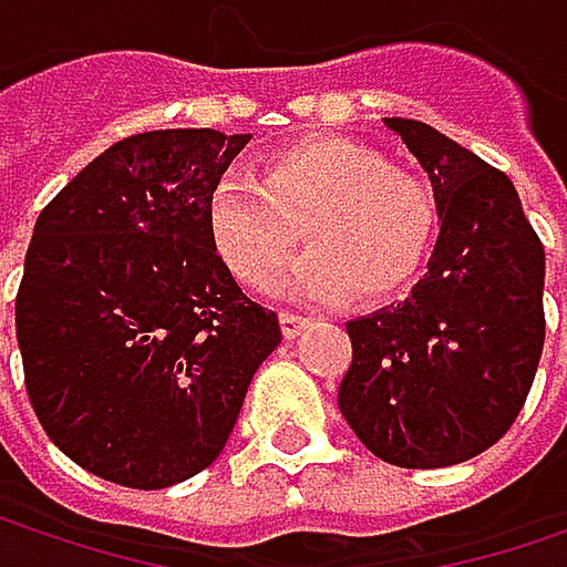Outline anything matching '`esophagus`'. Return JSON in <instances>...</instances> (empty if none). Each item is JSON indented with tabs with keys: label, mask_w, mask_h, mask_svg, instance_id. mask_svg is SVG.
<instances>
[{
	"label": "esophagus",
	"mask_w": 567,
	"mask_h": 567,
	"mask_svg": "<svg viewBox=\"0 0 567 567\" xmlns=\"http://www.w3.org/2000/svg\"><path fill=\"white\" fill-rule=\"evenodd\" d=\"M282 334L285 338H298L301 331H305V324H308V318L305 315H298V311H282Z\"/></svg>",
	"instance_id": "34e87169"
}]
</instances>
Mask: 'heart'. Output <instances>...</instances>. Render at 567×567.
<instances>
[{
    "instance_id": "heart-1",
    "label": "heart",
    "mask_w": 567,
    "mask_h": 567,
    "mask_svg": "<svg viewBox=\"0 0 567 567\" xmlns=\"http://www.w3.org/2000/svg\"><path fill=\"white\" fill-rule=\"evenodd\" d=\"M301 236L311 252L288 285L341 301L403 295L423 272L440 206L433 189L351 137H305L272 151L259 176L226 171L206 193V233L226 269L249 288L279 279Z\"/></svg>"
}]
</instances>
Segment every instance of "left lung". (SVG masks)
Listing matches in <instances>:
<instances>
[{
    "label": "left lung",
    "instance_id": "left-lung-1",
    "mask_svg": "<svg viewBox=\"0 0 567 567\" xmlns=\"http://www.w3.org/2000/svg\"><path fill=\"white\" fill-rule=\"evenodd\" d=\"M433 183L440 239L410 298L348 321L338 406L391 466L440 470L506 436L545 344V249L503 171L430 124L388 117Z\"/></svg>",
    "mask_w": 567,
    "mask_h": 567
}]
</instances>
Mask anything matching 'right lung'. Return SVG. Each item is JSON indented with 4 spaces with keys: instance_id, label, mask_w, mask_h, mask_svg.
Segmentation results:
<instances>
[{
    "instance_id": "add662e5",
    "label": "right lung",
    "mask_w": 567,
    "mask_h": 567,
    "mask_svg": "<svg viewBox=\"0 0 567 567\" xmlns=\"http://www.w3.org/2000/svg\"><path fill=\"white\" fill-rule=\"evenodd\" d=\"M246 144L209 127L134 134L39 213L16 295L25 391L58 450L107 483L203 473L282 341L206 233V193Z\"/></svg>"
}]
</instances>
